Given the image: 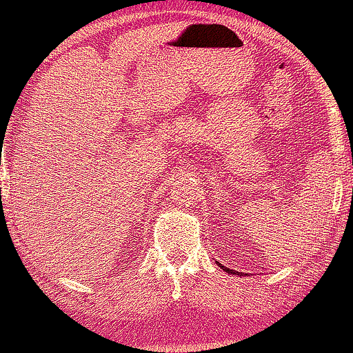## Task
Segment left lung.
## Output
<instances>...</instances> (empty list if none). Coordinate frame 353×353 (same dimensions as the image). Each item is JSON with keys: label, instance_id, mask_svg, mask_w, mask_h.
<instances>
[{"label": "left lung", "instance_id": "1", "mask_svg": "<svg viewBox=\"0 0 353 353\" xmlns=\"http://www.w3.org/2000/svg\"><path fill=\"white\" fill-rule=\"evenodd\" d=\"M215 262H216L218 267H221V269L226 272V274H230V275H243V274H239V272H236V270H233V269H228V267H225L223 264H220V262H218V261H215Z\"/></svg>", "mask_w": 353, "mask_h": 353}]
</instances>
